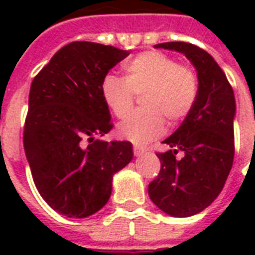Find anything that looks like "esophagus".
I'll return each instance as SVG.
<instances>
[{"instance_id":"obj_1","label":"esophagus","mask_w":255,"mask_h":255,"mask_svg":"<svg viewBox=\"0 0 255 255\" xmlns=\"http://www.w3.org/2000/svg\"><path fill=\"white\" fill-rule=\"evenodd\" d=\"M145 151H147V149H145L144 147H140V145H133V155L135 156L143 155Z\"/></svg>"}]
</instances>
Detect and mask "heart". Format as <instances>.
Listing matches in <instances>:
<instances>
[{
  "label": "heart",
  "instance_id": "1",
  "mask_svg": "<svg viewBox=\"0 0 255 255\" xmlns=\"http://www.w3.org/2000/svg\"><path fill=\"white\" fill-rule=\"evenodd\" d=\"M124 78L104 75L100 95L118 119L131 112L136 96L144 110L132 114L116 128L119 137L144 144L157 139L167 122L178 124L189 116L198 98V77L190 66L161 51H144L123 65Z\"/></svg>",
  "mask_w": 255,
  "mask_h": 255
}]
</instances>
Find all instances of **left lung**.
I'll return each mask as SVG.
<instances>
[{"mask_svg":"<svg viewBox=\"0 0 255 255\" xmlns=\"http://www.w3.org/2000/svg\"><path fill=\"white\" fill-rule=\"evenodd\" d=\"M155 47L182 53L197 70L198 98L181 126L163 143L169 151L156 153L161 168L148 185L152 202L172 217H189L212 204L222 190L234 159L236 99L225 73L213 57L186 42ZM178 150L184 152L176 159Z\"/></svg>","mask_w":255,"mask_h":255,"instance_id":"obj_1","label":"left lung"}]
</instances>
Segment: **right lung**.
I'll list each match as a JSON object with an SVG mask.
<instances>
[{
  "label": "right lung",
  "mask_w": 255,
  "mask_h": 255,
  "mask_svg": "<svg viewBox=\"0 0 255 255\" xmlns=\"http://www.w3.org/2000/svg\"><path fill=\"white\" fill-rule=\"evenodd\" d=\"M128 55L114 46L71 42L31 82L23 148L39 194L66 217L102 209L114 174L132 160L129 141L95 139L114 127L100 82Z\"/></svg>",
  "instance_id": "obj_1"
}]
</instances>
